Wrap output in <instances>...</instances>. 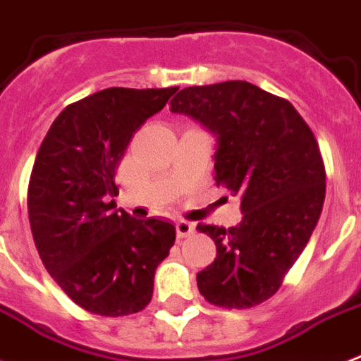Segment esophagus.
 Listing matches in <instances>:
<instances>
[{"instance_id": "esophagus-1", "label": "esophagus", "mask_w": 361, "mask_h": 361, "mask_svg": "<svg viewBox=\"0 0 361 361\" xmlns=\"http://www.w3.org/2000/svg\"><path fill=\"white\" fill-rule=\"evenodd\" d=\"M192 232H195V223H189V221H178L176 223V234H178L180 240L191 236Z\"/></svg>"}]
</instances>
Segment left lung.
<instances>
[{"label":"left lung","mask_w":361,"mask_h":361,"mask_svg":"<svg viewBox=\"0 0 361 361\" xmlns=\"http://www.w3.org/2000/svg\"><path fill=\"white\" fill-rule=\"evenodd\" d=\"M170 112L217 136L215 181L241 198V223L198 225L217 257L197 274L209 303L249 309L279 290L322 214L326 170L313 130L286 99L228 80L181 90Z\"/></svg>","instance_id":"obj_1"}]
</instances>
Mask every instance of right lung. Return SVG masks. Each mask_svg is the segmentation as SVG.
Segmentation results:
<instances>
[{
    "instance_id": "1",
    "label": "right lung",
    "mask_w": 361,
    "mask_h": 361,
    "mask_svg": "<svg viewBox=\"0 0 361 361\" xmlns=\"http://www.w3.org/2000/svg\"><path fill=\"white\" fill-rule=\"evenodd\" d=\"M178 87H109L65 106L42 140L27 189L33 241L67 296L93 314L146 307L176 226L116 212V169L140 125Z\"/></svg>"
}]
</instances>
